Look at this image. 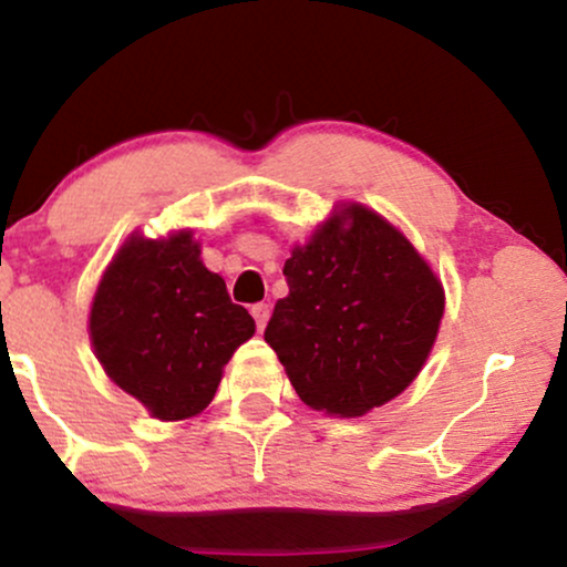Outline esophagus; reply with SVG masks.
Masks as SVG:
<instances>
[{
	"label": "esophagus",
	"mask_w": 567,
	"mask_h": 567,
	"mask_svg": "<svg viewBox=\"0 0 567 567\" xmlns=\"http://www.w3.org/2000/svg\"><path fill=\"white\" fill-rule=\"evenodd\" d=\"M250 315H252V320H256V328L264 330L266 322H269V303H256L250 309Z\"/></svg>",
	"instance_id": "esophagus-1"
}]
</instances>
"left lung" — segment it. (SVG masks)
Here are the masks:
<instances>
[{"label": "left lung", "instance_id": "obj_1", "mask_svg": "<svg viewBox=\"0 0 567 567\" xmlns=\"http://www.w3.org/2000/svg\"><path fill=\"white\" fill-rule=\"evenodd\" d=\"M282 275L290 292L264 338L306 405L351 419L405 392L437 338L445 296L392 224L349 205L292 250Z\"/></svg>", "mask_w": 567, "mask_h": 567}]
</instances>
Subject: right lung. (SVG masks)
<instances>
[{
    "label": "right lung",
    "instance_id": "1",
    "mask_svg": "<svg viewBox=\"0 0 567 567\" xmlns=\"http://www.w3.org/2000/svg\"><path fill=\"white\" fill-rule=\"evenodd\" d=\"M256 333L245 306L199 261L192 231L133 237L103 275L90 309V338L116 386L154 419H192L210 405L220 370Z\"/></svg>",
    "mask_w": 567,
    "mask_h": 567
}]
</instances>
